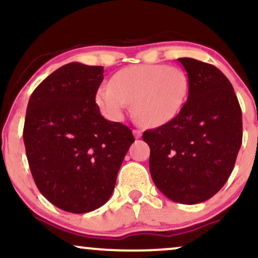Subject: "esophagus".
I'll return each mask as SVG.
<instances>
[{"label": "esophagus", "instance_id": "obj_1", "mask_svg": "<svg viewBox=\"0 0 258 258\" xmlns=\"http://www.w3.org/2000/svg\"><path fill=\"white\" fill-rule=\"evenodd\" d=\"M133 136H135V138H141L142 137V131L138 128H135L133 130Z\"/></svg>", "mask_w": 258, "mask_h": 258}]
</instances>
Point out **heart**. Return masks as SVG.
<instances>
[{
  "label": "heart",
  "mask_w": 258,
  "mask_h": 258,
  "mask_svg": "<svg viewBox=\"0 0 258 258\" xmlns=\"http://www.w3.org/2000/svg\"><path fill=\"white\" fill-rule=\"evenodd\" d=\"M185 73L176 67L143 64L125 68L100 86L96 102L110 120L122 119L133 103L136 117L144 126L164 125L176 117L188 96Z\"/></svg>",
  "instance_id": "b5f03b06"
}]
</instances>
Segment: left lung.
<instances>
[{
  "label": "left lung",
  "instance_id": "1",
  "mask_svg": "<svg viewBox=\"0 0 258 258\" xmlns=\"http://www.w3.org/2000/svg\"><path fill=\"white\" fill-rule=\"evenodd\" d=\"M178 61L188 75V100L176 117L142 138L159 190L193 205L214 197L232 173L242 141L241 108L220 69L193 58Z\"/></svg>",
  "mask_w": 258,
  "mask_h": 258
}]
</instances>
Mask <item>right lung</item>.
I'll use <instances>...</instances> for the list:
<instances>
[{"instance_id":"obj_1","label":"right lung","mask_w":258,"mask_h":258,"mask_svg":"<svg viewBox=\"0 0 258 258\" xmlns=\"http://www.w3.org/2000/svg\"><path fill=\"white\" fill-rule=\"evenodd\" d=\"M103 67L69 63L47 76L26 108V158L53 205L86 214L104 205L135 142L130 127L105 120L96 104Z\"/></svg>"}]
</instances>
